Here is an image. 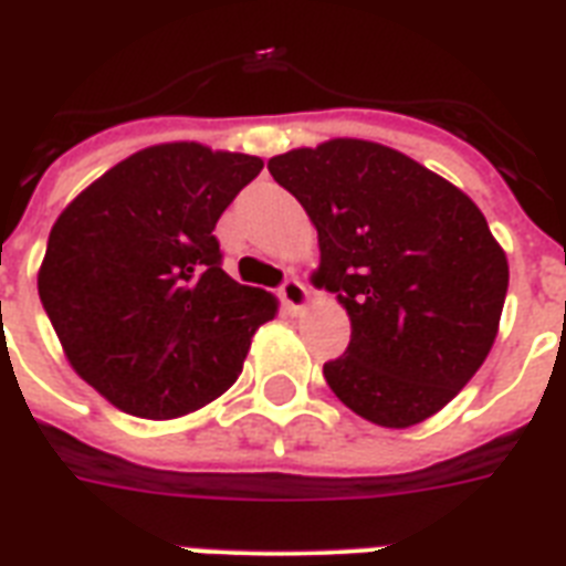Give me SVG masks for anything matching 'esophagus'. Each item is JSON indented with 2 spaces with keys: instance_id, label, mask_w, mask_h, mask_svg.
Instances as JSON below:
<instances>
[{
  "instance_id": "34e87169",
  "label": "esophagus",
  "mask_w": 566,
  "mask_h": 566,
  "mask_svg": "<svg viewBox=\"0 0 566 566\" xmlns=\"http://www.w3.org/2000/svg\"><path fill=\"white\" fill-rule=\"evenodd\" d=\"M279 296H282L284 308L293 311V314L305 308V305H308V300H311L308 287H305L300 279H284L282 287H279Z\"/></svg>"
}]
</instances>
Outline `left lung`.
I'll use <instances>...</instances> for the list:
<instances>
[{"mask_svg":"<svg viewBox=\"0 0 566 566\" xmlns=\"http://www.w3.org/2000/svg\"><path fill=\"white\" fill-rule=\"evenodd\" d=\"M314 222L317 287L353 323L323 367L358 417L408 429L475 376L509 293V258L464 190L390 146L335 137L266 161Z\"/></svg>","mask_w":566,"mask_h":566,"instance_id":"obj_1","label":"left lung"}]
</instances>
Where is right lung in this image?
Listing matches in <instances>:
<instances>
[{"instance_id":"1","label":"right lung","mask_w":566,"mask_h":566,"mask_svg":"<svg viewBox=\"0 0 566 566\" xmlns=\"http://www.w3.org/2000/svg\"><path fill=\"white\" fill-rule=\"evenodd\" d=\"M264 161L202 144L128 155L49 231L38 293L66 361L119 411L172 420L226 394L275 296L222 270L213 226Z\"/></svg>"}]
</instances>
